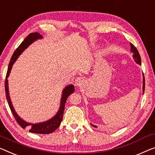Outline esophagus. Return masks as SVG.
<instances>
[{
    "mask_svg": "<svg viewBox=\"0 0 155 155\" xmlns=\"http://www.w3.org/2000/svg\"><path fill=\"white\" fill-rule=\"evenodd\" d=\"M75 85L77 87H81L84 84V79L82 77H78L75 79Z\"/></svg>",
    "mask_w": 155,
    "mask_h": 155,
    "instance_id": "esophagus-1",
    "label": "esophagus"
}]
</instances>
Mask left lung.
Listing matches in <instances>:
<instances>
[{
    "label": "left lung",
    "instance_id": "obj_1",
    "mask_svg": "<svg viewBox=\"0 0 155 155\" xmlns=\"http://www.w3.org/2000/svg\"><path fill=\"white\" fill-rule=\"evenodd\" d=\"M130 46H131V52L133 53L132 56H133L134 60L136 63L140 65V64H141V59H140L139 53H138L137 48H136L131 43H130ZM144 91H145V77H144L143 73V94L144 93ZM91 126L93 127H95V128L97 127L96 125H94V124H92L91 123Z\"/></svg>",
    "mask_w": 155,
    "mask_h": 155
}]
</instances>
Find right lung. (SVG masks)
<instances>
[{"instance_id":"obj_1","label":"right lung","mask_w":155,"mask_h":155,"mask_svg":"<svg viewBox=\"0 0 155 155\" xmlns=\"http://www.w3.org/2000/svg\"><path fill=\"white\" fill-rule=\"evenodd\" d=\"M42 38V35H41L39 34L38 33H33L29 34L26 37V38L22 41L21 44L19 45V47H18L17 49H16L15 51L14 52L8 65V72H7L6 74L5 83V88L6 98L7 100H8L9 107H10L11 111L12 113L15 120L18 122V124H19L23 129L28 127V129H29V131H31L32 133L40 134H47L54 132L55 129L58 128L59 126L61 125V123L63 117L65 102L67 100H68V97L70 96L71 93H73V92H74V86L72 84H70L69 85H67V86L63 89V92H62V97L61 100V104H60L59 109L56 113V114H55L54 117H52L51 119L45 122H38V123H30V122H28L24 120L21 117H19V115L17 114V112L15 111L10 99L8 80V78L9 77V76H10L12 68L14 63H15V61H17L18 56H19V55L24 52V51L25 49H26L32 43H33L34 41H35L38 40H41V39Z\"/></svg>"}]
</instances>
